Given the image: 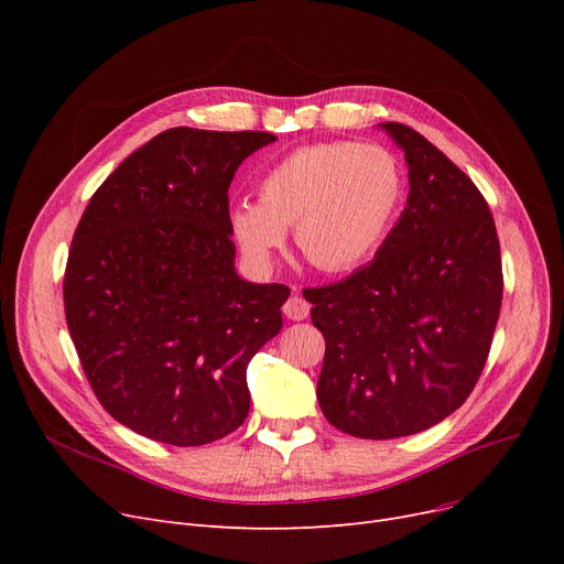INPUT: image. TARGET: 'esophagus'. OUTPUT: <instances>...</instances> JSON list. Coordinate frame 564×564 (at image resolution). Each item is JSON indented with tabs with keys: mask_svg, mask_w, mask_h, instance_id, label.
<instances>
[{
	"mask_svg": "<svg viewBox=\"0 0 564 564\" xmlns=\"http://www.w3.org/2000/svg\"><path fill=\"white\" fill-rule=\"evenodd\" d=\"M283 313L290 319H306L308 313H311V304L302 297V292H294L292 297L283 304Z\"/></svg>",
	"mask_w": 564,
	"mask_h": 564,
	"instance_id": "1",
	"label": "esophagus"
}]
</instances>
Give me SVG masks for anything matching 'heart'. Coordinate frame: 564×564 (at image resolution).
Listing matches in <instances>:
<instances>
[{"mask_svg": "<svg viewBox=\"0 0 564 564\" xmlns=\"http://www.w3.org/2000/svg\"><path fill=\"white\" fill-rule=\"evenodd\" d=\"M258 198L230 210L235 240L253 262H270L285 230L297 226L302 256L319 272L343 274L366 264L389 237L406 198V173L379 143H315L267 171Z\"/></svg>", "mask_w": 564, "mask_h": 564, "instance_id": "b5f03b06", "label": "heart"}]
</instances>
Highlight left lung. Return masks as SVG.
Returning a JSON list of instances; mask_svg holds the SVG:
<instances>
[{
	"label": "left lung",
	"mask_w": 564,
	"mask_h": 564,
	"mask_svg": "<svg viewBox=\"0 0 564 564\" xmlns=\"http://www.w3.org/2000/svg\"><path fill=\"white\" fill-rule=\"evenodd\" d=\"M381 128L409 164L404 213L370 264L304 290L327 343L319 409L361 438L416 434L459 409L482 375L502 302L500 245L480 189L421 132Z\"/></svg>",
	"instance_id": "obj_1"
}]
</instances>
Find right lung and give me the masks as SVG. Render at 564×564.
I'll list each match as a JSON object with an SVG mask.
<instances>
[{
    "label": "right lung",
    "instance_id": "1",
    "mask_svg": "<svg viewBox=\"0 0 564 564\" xmlns=\"http://www.w3.org/2000/svg\"><path fill=\"white\" fill-rule=\"evenodd\" d=\"M272 132L171 128L96 189L73 235L64 308L107 413L153 441L203 446L249 416L247 366L290 290L237 276L232 175Z\"/></svg>",
    "mask_w": 564,
    "mask_h": 564
}]
</instances>
